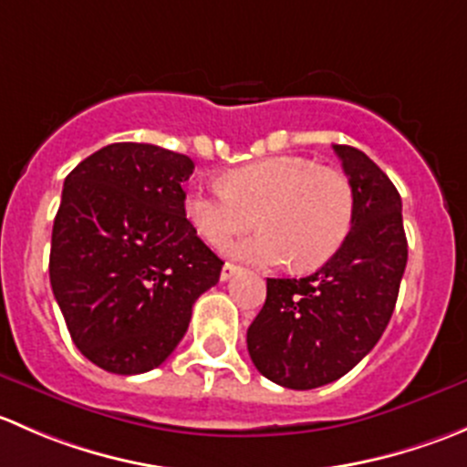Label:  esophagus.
<instances>
[{"label":"esophagus","mask_w":467,"mask_h":467,"mask_svg":"<svg viewBox=\"0 0 467 467\" xmlns=\"http://www.w3.org/2000/svg\"><path fill=\"white\" fill-rule=\"evenodd\" d=\"M237 273H239V266H234V264L225 262V264H223V268H221V280H223V282H228L230 277H233V275H237Z\"/></svg>","instance_id":"1"}]
</instances>
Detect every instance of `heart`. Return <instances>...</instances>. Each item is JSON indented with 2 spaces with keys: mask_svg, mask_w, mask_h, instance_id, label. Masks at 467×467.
<instances>
[{
  "mask_svg": "<svg viewBox=\"0 0 467 467\" xmlns=\"http://www.w3.org/2000/svg\"><path fill=\"white\" fill-rule=\"evenodd\" d=\"M221 187L223 192L187 194L185 214L214 248L228 246L253 225L262 228L230 248L244 262L277 266L291 260L298 271H312L332 260L350 234V181L312 160H260L225 173Z\"/></svg>",
  "mask_w": 467,
  "mask_h": 467,
  "instance_id": "1",
  "label": "heart"
}]
</instances>
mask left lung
<instances>
[{
	"instance_id": "left-lung-1",
	"label": "left lung",
	"mask_w": 467,
	"mask_h": 467,
	"mask_svg": "<svg viewBox=\"0 0 467 467\" xmlns=\"http://www.w3.org/2000/svg\"><path fill=\"white\" fill-rule=\"evenodd\" d=\"M332 149L355 194L350 234L312 275L268 277L246 334L255 368L285 389H318L355 368L384 334L407 266L395 185L364 150Z\"/></svg>"
}]
</instances>
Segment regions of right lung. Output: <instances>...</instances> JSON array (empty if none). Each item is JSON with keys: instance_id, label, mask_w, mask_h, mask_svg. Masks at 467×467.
Instances as JSON below:
<instances>
[{"instance_id": "right-lung-1", "label": "right lung", "mask_w": 467, "mask_h": 467, "mask_svg": "<svg viewBox=\"0 0 467 467\" xmlns=\"http://www.w3.org/2000/svg\"><path fill=\"white\" fill-rule=\"evenodd\" d=\"M187 155L108 144L72 169L54 219L49 280L72 341L108 373L153 370L190 327L223 262L185 216Z\"/></svg>"}]
</instances>
